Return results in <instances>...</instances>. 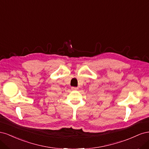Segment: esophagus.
I'll use <instances>...</instances> for the list:
<instances>
[{
  "mask_svg": "<svg viewBox=\"0 0 149 149\" xmlns=\"http://www.w3.org/2000/svg\"><path fill=\"white\" fill-rule=\"evenodd\" d=\"M78 88L77 87H71V89L73 90V91H76V90H78Z\"/></svg>",
  "mask_w": 149,
  "mask_h": 149,
  "instance_id": "34e87169",
  "label": "esophagus"
}]
</instances>
